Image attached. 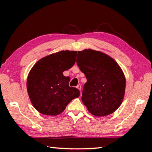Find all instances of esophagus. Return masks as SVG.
Instances as JSON below:
<instances>
[{"instance_id": "34e87169", "label": "esophagus", "mask_w": 152, "mask_h": 152, "mask_svg": "<svg viewBox=\"0 0 152 152\" xmlns=\"http://www.w3.org/2000/svg\"><path fill=\"white\" fill-rule=\"evenodd\" d=\"M81 87H82V86H81V85H80V84H78V86H76V88H78V89L80 90V91H81Z\"/></svg>"}]
</instances>
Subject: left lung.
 <instances>
[{"label":"left lung","mask_w":152,"mask_h":152,"mask_svg":"<svg viewBox=\"0 0 152 152\" xmlns=\"http://www.w3.org/2000/svg\"><path fill=\"white\" fill-rule=\"evenodd\" d=\"M87 82L82 101L88 111L97 117L112 114L121 105L125 90V77L114 59L91 49L78 52L76 60Z\"/></svg>","instance_id":"1"}]
</instances>
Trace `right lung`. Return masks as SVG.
<instances>
[{"label":"right lung","mask_w":152,"mask_h":152,"mask_svg":"<svg viewBox=\"0 0 152 152\" xmlns=\"http://www.w3.org/2000/svg\"><path fill=\"white\" fill-rule=\"evenodd\" d=\"M77 51H61L42 58L32 68L27 81V92L34 108L46 115L62 113L80 91L69 86L70 78L63 72L76 62Z\"/></svg>","instance_id":"right-lung-1"}]
</instances>
